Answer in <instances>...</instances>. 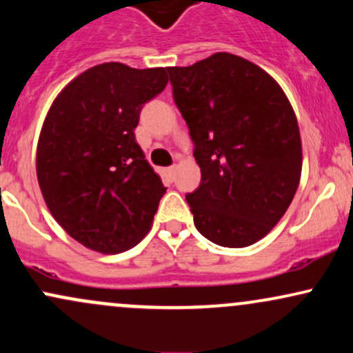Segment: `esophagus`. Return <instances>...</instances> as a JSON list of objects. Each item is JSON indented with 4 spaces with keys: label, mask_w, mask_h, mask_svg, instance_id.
I'll use <instances>...</instances> for the list:
<instances>
[{
    "label": "esophagus",
    "mask_w": 353,
    "mask_h": 353,
    "mask_svg": "<svg viewBox=\"0 0 353 353\" xmlns=\"http://www.w3.org/2000/svg\"><path fill=\"white\" fill-rule=\"evenodd\" d=\"M176 165H172V168H168L165 169V172H168V176L170 177V179H174V176H176Z\"/></svg>",
    "instance_id": "esophagus-1"
}]
</instances>
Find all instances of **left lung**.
<instances>
[{
    "instance_id": "8db88e82",
    "label": "left lung",
    "mask_w": 353,
    "mask_h": 353,
    "mask_svg": "<svg viewBox=\"0 0 353 353\" xmlns=\"http://www.w3.org/2000/svg\"><path fill=\"white\" fill-rule=\"evenodd\" d=\"M168 72L201 168L199 188L185 194L197 231L224 248L253 245L281 219L300 184L292 103L265 70L231 53Z\"/></svg>"
}]
</instances>
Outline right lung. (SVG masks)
<instances>
[{"instance_id": "add662e5", "label": "right lung", "mask_w": 353, "mask_h": 353, "mask_svg": "<svg viewBox=\"0 0 353 353\" xmlns=\"http://www.w3.org/2000/svg\"><path fill=\"white\" fill-rule=\"evenodd\" d=\"M168 80L165 68L97 65L72 80L46 114L38 184L57 223L90 250L115 254L149 233L165 188L134 129Z\"/></svg>"}]
</instances>
